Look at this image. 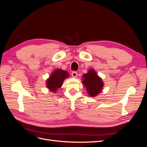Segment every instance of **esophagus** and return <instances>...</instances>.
Listing matches in <instances>:
<instances>
[{
	"mask_svg": "<svg viewBox=\"0 0 147 147\" xmlns=\"http://www.w3.org/2000/svg\"><path fill=\"white\" fill-rule=\"evenodd\" d=\"M77 75H78V73L77 72H73L72 73V76L74 78H76L77 77Z\"/></svg>",
	"mask_w": 147,
	"mask_h": 147,
	"instance_id": "1",
	"label": "esophagus"
}]
</instances>
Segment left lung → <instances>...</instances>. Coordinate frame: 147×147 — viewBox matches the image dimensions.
Segmentation results:
<instances>
[{
  "label": "left lung",
  "instance_id": "1",
  "mask_svg": "<svg viewBox=\"0 0 147 147\" xmlns=\"http://www.w3.org/2000/svg\"><path fill=\"white\" fill-rule=\"evenodd\" d=\"M83 78L82 83L86 88L88 95L95 97L99 94L103 88L104 82L94 69L89 70L86 74L83 75Z\"/></svg>",
  "mask_w": 147,
  "mask_h": 147
}]
</instances>
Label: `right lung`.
Masks as SVG:
<instances>
[{"instance_id":"right-lung-1","label":"right lung","mask_w":147,"mask_h":147,"mask_svg":"<svg viewBox=\"0 0 147 147\" xmlns=\"http://www.w3.org/2000/svg\"><path fill=\"white\" fill-rule=\"evenodd\" d=\"M69 77V73L61 69H56L46 80V85L52 92H56L58 88L63 85L64 80Z\"/></svg>"}]
</instances>
